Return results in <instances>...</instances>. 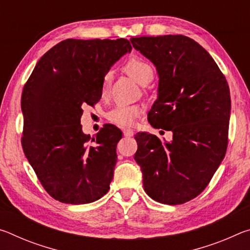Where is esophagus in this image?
Segmentation results:
<instances>
[{
  "label": "esophagus",
  "mask_w": 250,
  "mask_h": 250,
  "mask_svg": "<svg viewBox=\"0 0 250 250\" xmlns=\"http://www.w3.org/2000/svg\"><path fill=\"white\" fill-rule=\"evenodd\" d=\"M124 134L125 135V137H132V135L134 134V132H133L132 129H125L124 130Z\"/></svg>",
  "instance_id": "esophagus-1"
}]
</instances>
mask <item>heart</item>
I'll use <instances>...</instances> for the list:
<instances>
[{
  "instance_id": "obj_1",
  "label": "heart",
  "mask_w": 250,
  "mask_h": 250,
  "mask_svg": "<svg viewBox=\"0 0 250 250\" xmlns=\"http://www.w3.org/2000/svg\"><path fill=\"white\" fill-rule=\"evenodd\" d=\"M125 71L131 78L140 84H146L153 78V68L149 62L143 61L141 58L133 57L130 58L125 65ZM110 82H111V74L107 73L103 78L101 83V96L103 98L107 97L110 89ZM143 108L140 104L131 105H117L110 110L107 115V119L111 124L126 128L135 124L138 118L142 115Z\"/></svg>"
}]
</instances>
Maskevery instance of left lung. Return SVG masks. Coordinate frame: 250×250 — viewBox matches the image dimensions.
Returning <instances> with one entry per match:
<instances>
[{"label": "left lung", "instance_id": "obj_1", "mask_svg": "<svg viewBox=\"0 0 250 250\" xmlns=\"http://www.w3.org/2000/svg\"><path fill=\"white\" fill-rule=\"evenodd\" d=\"M130 41L153 62L160 77L147 120L155 129L173 132L168 143L155 134H135L134 160L141 167L143 188L162 204H184L204 191L226 154L229 87L210 55L188 36Z\"/></svg>", "mask_w": 250, "mask_h": 250}]
</instances>
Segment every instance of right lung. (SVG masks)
Returning a JSON list of instances; mask_svg holds the SVG:
<instances>
[{"label": "right lung", "mask_w": 250, "mask_h": 250, "mask_svg": "<svg viewBox=\"0 0 250 250\" xmlns=\"http://www.w3.org/2000/svg\"><path fill=\"white\" fill-rule=\"evenodd\" d=\"M131 49L125 39L62 41L42 56L24 84L22 147L56 201L88 204L109 191L122 132L104 125L90 138L80 118L84 105L100 100L110 67Z\"/></svg>", "instance_id": "right-lung-1"}]
</instances>
